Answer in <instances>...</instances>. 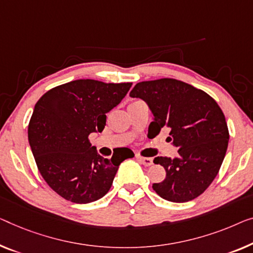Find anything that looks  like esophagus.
Instances as JSON below:
<instances>
[{"instance_id": "34e87169", "label": "esophagus", "mask_w": 253, "mask_h": 253, "mask_svg": "<svg viewBox=\"0 0 253 253\" xmlns=\"http://www.w3.org/2000/svg\"><path fill=\"white\" fill-rule=\"evenodd\" d=\"M136 158H137L139 161H141L143 165L145 166V167H150V166L153 164L152 158H144V157H139V156H137Z\"/></svg>"}]
</instances>
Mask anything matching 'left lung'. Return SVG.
Here are the masks:
<instances>
[{
  "label": "left lung",
  "mask_w": 253,
  "mask_h": 253,
  "mask_svg": "<svg viewBox=\"0 0 253 253\" xmlns=\"http://www.w3.org/2000/svg\"><path fill=\"white\" fill-rule=\"evenodd\" d=\"M130 97L145 101L153 115L149 133L157 136L169 130V141L178 149L175 158L157 157L166 178L152 187L171 202H187L202 194L212 183L228 145L225 116L212 97L201 89L171 78L141 82Z\"/></svg>",
  "instance_id": "8db88e82"
}]
</instances>
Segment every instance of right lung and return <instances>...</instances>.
Returning a JSON list of instances; mask_svg holds the SVG:
<instances>
[{
  "label": "right lung",
  "instance_id": "right-lung-1",
  "mask_svg": "<svg viewBox=\"0 0 253 253\" xmlns=\"http://www.w3.org/2000/svg\"><path fill=\"white\" fill-rule=\"evenodd\" d=\"M131 83L78 79L56 86L37 101L28 125V141L37 168L60 197L74 203L101 199L112 185L130 149L101 157L88 135L104 129L107 115L126 96Z\"/></svg>",
  "mask_w": 253,
  "mask_h": 253
}]
</instances>
